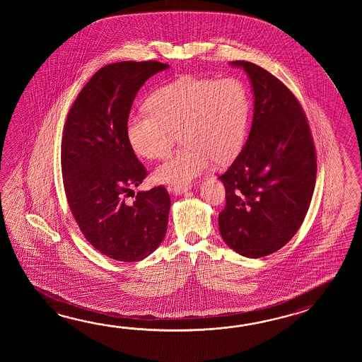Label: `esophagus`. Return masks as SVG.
Instances as JSON below:
<instances>
[{
  "label": "esophagus",
  "mask_w": 362,
  "mask_h": 362,
  "mask_svg": "<svg viewBox=\"0 0 362 362\" xmlns=\"http://www.w3.org/2000/svg\"><path fill=\"white\" fill-rule=\"evenodd\" d=\"M190 189H192V186H190V185H185V186H182V185H176V186H173V187H172V190H173V192H175L176 195L185 194V192H189Z\"/></svg>",
  "instance_id": "34e87169"
}]
</instances>
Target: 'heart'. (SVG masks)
Listing matches in <instances>:
<instances>
[{"instance_id": "heart-1", "label": "heart", "mask_w": 362, "mask_h": 362, "mask_svg": "<svg viewBox=\"0 0 362 362\" xmlns=\"http://www.w3.org/2000/svg\"><path fill=\"white\" fill-rule=\"evenodd\" d=\"M148 112L133 114L127 137L136 154L156 160L182 146L155 170L163 184L189 185L212 163L230 162L242 150L250 119V97L238 77L185 75L159 86L147 100Z\"/></svg>"}]
</instances>
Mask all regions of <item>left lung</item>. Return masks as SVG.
Wrapping results in <instances>:
<instances>
[{
	"mask_svg": "<svg viewBox=\"0 0 362 362\" xmlns=\"http://www.w3.org/2000/svg\"><path fill=\"white\" fill-rule=\"evenodd\" d=\"M243 67L254 90L246 145L220 176L226 206L218 215L225 243L242 256L273 254L293 238L315 192L317 160L307 116L291 90L251 62Z\"/></svg>",
	"mask_w": 362,
	"mask_h": 362,
	"instance_id": "left-lung-1",
	"label": "left lung"
}]
</instances>
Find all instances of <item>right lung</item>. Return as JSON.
Listing matches in <instances>:
<instances>
[{
  "label": "right lung",
  "instance_id": "add662e5",
  "mask_svg": "<svg viewBox=\"0 0 362 362\" xmlns=\"http://www.w3.org/2000/svg\"><path fill=\"white\" fill-rule=\"evenodd\" d=\"M170 66L116 62L98 69L69 108L62 137V175L69 209L85 239L117 262L153 254L167 233L164 186L134 194L146 168L127 137L132 103L148 77ZM132 194L131 202L126 198Z\"/></svg>",
  "mask_w": 362,
  "mask_h": 362
}]
</instances>
